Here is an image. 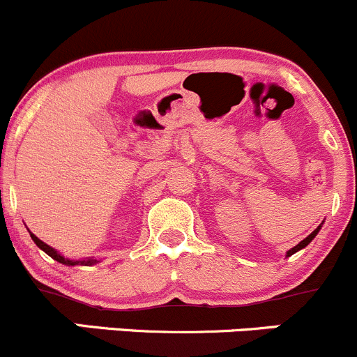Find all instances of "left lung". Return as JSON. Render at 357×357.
Returning <instances> with one entry per match:
<instances>
[{
    "label": "left lung",
    "mask_w": 357,
    "mask_h": 357,
    "mask_svg": "<svg viewBox=\"0 0 357 357\" xmlns=\"http://www.w3.org/2000/svg\"><path fill=\"white\" fill-rule=\"evenodd\" d=\"M321 227H323V224H319V225H317V227H316V229H314V231H312V232H310V234H309V236H307V238H305V239H302V241H300L297 246H294V248H291V250H288V252H287V257H291V255H294V253H297V252H298V250L305 248V246H307V245H309V243H310V241H312V239H314V238H316V236H317V232H319V231H321Z\"/></svg>",
    "instance_id": "1"
}]
</instances>
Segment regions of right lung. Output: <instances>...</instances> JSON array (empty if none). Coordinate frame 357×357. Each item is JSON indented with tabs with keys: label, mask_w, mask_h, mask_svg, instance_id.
<instances>
[{
	"label": "right lung",
	"mask_w": 357,
	"mask_h": 357,
	"mask_svg": "<svg viewBox=\"0 0 357 357\" xmlns=\"http://www.w3.org/2000/svg\"><path fill=\"white\" fill-rule=\"evenodd\" d=\"M27 231H29V229H27ZM29 234H31V239H33L34 243H36V246L40 250H43L45 253H47V255H50L52 259L54 260H57V262H60V264H63V266H95V264H98L100 262V260L98 259H95V257H88V259H67V257H63L62 253L60 252H57V250L55 248H52L50 245H47V243H43L41 241L40 238H36V236L33 234V232L29 231Z\"/></svg>",
	"instance_id": "right-lung-1"
}]
</instances>
